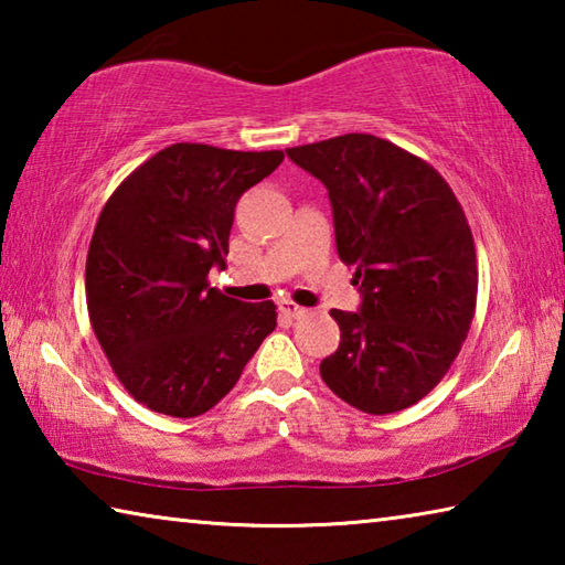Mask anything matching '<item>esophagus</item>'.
Listing matches in <instances>:
<instances>
[{
    "label": "esophagus",
    "instance_id": "obj_1",
    "mask_svg": "<svg viewBox=\"0 0 565 565\" xmlns=\"http://www.w3.org/2000/svg\"><path fill=\"white\" fill-rule=\"evenodd\" d=\"M279 309H281L284 317H289V319H301V317H306V313H309V309H303V306L294 303V301H289V299L279 301Z\"/></svg>",
    "mask_w": 565,
    "mask_h": 565
}]
</instances>
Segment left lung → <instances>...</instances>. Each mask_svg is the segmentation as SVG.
Instances as JSON below:
<instances>
[{
    "instance_id": "8db88e82",
    "label": "left lung",
    "mask_w": 565,
    "mask_h": 565,
    "mask_svg": "<svg viewBox=\"0 0 565 565\" xmlns=\"http://www.w3.org/2000/svg\"><path fill=\"white\" fill-rule=\"evenodd\" d=\"M286 154L329 189L339 256L363 296L359 311H331L341 343L321 361L323 384L363 414L414 406L473 321L476 246L461 204L431 164L374 134Z\"/></svg>"
}]
</instances>
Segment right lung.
<instances>
[{
    "label": "right lung",
    "instance_id": "obj_1",
    "mask_svg": "<svg viewBox=\"0 0 565 565\" xmlns=\"http://www.w3.org/2000/svg\"><path fill=\"white\" fill-rule=\"evenodd\" d=\"M284 151L171 145L121 181L87 254V309L114 374L157 414L216 406L276 329L274 301L209 286L226 269L234 209Z\"/></svg>",
    "mask_w": 565,
    "mask_h": 565
}]
</instances>
